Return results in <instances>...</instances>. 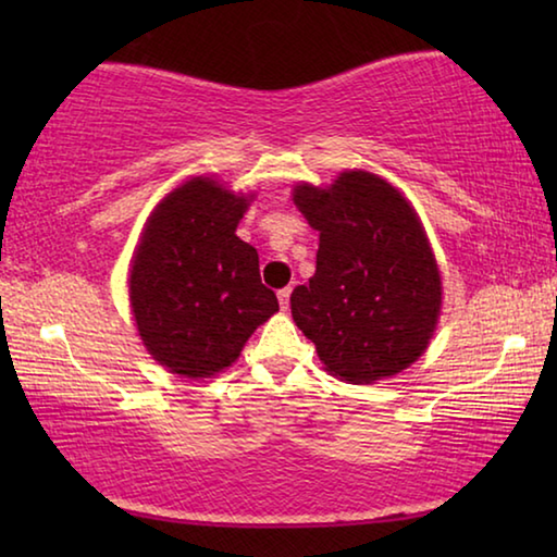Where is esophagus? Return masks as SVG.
<instances>
[{
  "instance_id": "obj_1",
  "label": "esophagus",
  "mask_w": 557,
  "mask_h": 557,
  "mask_svg": "<svg viewBox=\"0 0 557 557\" xmlns=\"http://www.w3.org/2000/svg\"><path fill=\"white\" fill-rule=\"evenodd\" d=\"M289 295H292V287H285V289H280V292H277L280 307L285 309V312H287V309H289Z\"/></svg>"
}]
</instances>
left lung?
<instances>
[{
	"instance_id": "8db88e82",
	"label": "left lung",
	"mask_w": 557,
	"mask_h": 557,
	"mask_svg": "<svg viewBox=\"0 0 557 557\" xmlns=\"http://www.w3.org/2000/svg\"><path fill=\"white\" fill-rule=\"evenodd\" d=\"M295 203L319 231L317 272L292 292V319L329 373L371 383L408 369L435 332L442 285L412 206L369 172L329 188L301 184Z\"/></svg>"
}]
</instances>
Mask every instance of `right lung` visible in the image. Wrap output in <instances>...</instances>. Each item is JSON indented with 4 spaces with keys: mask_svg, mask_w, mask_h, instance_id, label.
Instances as JSON below:
<instances>
[{
    "mask_svg": "<svg viewBox=\"0 0 557 557\" xmlns=\"http://www.w3.org/2000/svg\"><path fill=\"white\" fill-rule=\"evenodd\" d=\"M245 209L248 199L196 176L147 223L129 299L147 351L172 373H219L280 309L260 280L258 250L235 235Z\"/></svg>",
    "mask_w": 557,
    "mask_h": 557,
    "instance_id": "obj_1",
    "label": "right lung"
}]
</instances>
